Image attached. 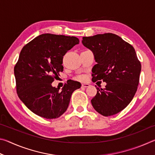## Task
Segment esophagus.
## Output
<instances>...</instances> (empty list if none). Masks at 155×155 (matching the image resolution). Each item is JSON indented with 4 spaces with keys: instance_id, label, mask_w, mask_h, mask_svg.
Wrapping results in <instances>:
<instances>
[{
    "instance_id": "obj_1",
    "label": "esophagus",
    "mask_w": 155,
    "mask_h": 155,
    "mask_svg": "<svg viewBox=\"0 0 155 155\" xmlns=\"http://www.w3.org/2000/svg\"><path fill=\"white\" fill-rule=\"evenodd\" d=\"M81 86H82L83 87H87L88 86H90V85H89L88 83H82V85H81Z\"/></svg>"
}]
</instances>
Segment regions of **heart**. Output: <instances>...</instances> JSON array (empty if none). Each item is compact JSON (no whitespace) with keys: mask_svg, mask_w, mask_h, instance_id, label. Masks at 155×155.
<instances>
[{"mask_svg":"<svg viewBox=\"0 0 155 155\" xmlns=\"http://www.w3.org/2000/svg\"><path fill=\"white\" fill-rule=\"evenodd\" d=\"M81 79H82V78H83V77H81Z\"/></svg>","mask_w":155,"mask_h":155,"instance_id":"1","label":"heart"}]
</instances>
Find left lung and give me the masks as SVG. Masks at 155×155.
<instances>
[{
  "label": "left lung",
  "mask_w": 155,
  "mask_h": 155,
  "mask_svg": "<svg viewBox=\"0 0 155 155\" xmlns=\"http://www.w3.org/2000/svg\"><path fill=\"white\" fill-rule=\"evenodd\" d=\"M82 43L93 52L97 63L91 70L92 81L107 83L103 89L96 87L91 104L104 116L116 114L127 107L137 90L141 65L135 49L110 33L83 37Z\"/></svg>",
  "instance_id": "obj_1"
}]
</instances>
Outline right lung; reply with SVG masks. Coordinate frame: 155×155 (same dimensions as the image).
Here are the masks:
<instances>
[{
	"instance_id": "obj_1",
	"label": "right lung",
	"mask_w": 155,
	"mask_h": 155,
	"mask_svg": "<svg viewBox=\"0 0 155 155\" xmlns=\"http://www.w3.org/2000/svg\"><path fill=\"white\" fill-rule=\"evenodd\" d=\"M78 43L76 37L45 33L22 48L14 66L16 91L35 114L54 119L67 110L72 94L81 87V83L71 81L59 91L52 83L64 70L61 64L65 53Z\"/></svg>"
}]
</instances>
